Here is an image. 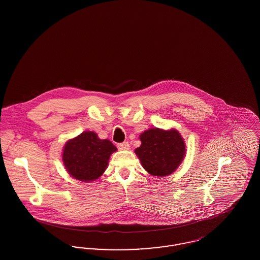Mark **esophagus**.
Returning a JSON list of instances; mask_svg holds the SVG:
<instances>
[{
    "label": "esophagus",
    "mask_w": 260,
    "mask_h": 260,
    "mask_svg": "<svg viewBox=\"0 0 260 260\" xmlns=\"http://www.w3.org/2000/svg\"><path fill=\"white\" fill-rule=\"evenodd\" d=\"M118 148L120 150H128L129 149V144L127 142H122L118 144Z\"/></svg>",
    "instance_id": "obj_1"
}]
</instances>
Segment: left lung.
<instances>
[{
  "instance_id": "obj_1",
  "label": "left lung",
  "mask_w": 260,
  "mask_h": 260,
  "mask_svg": "<svg viewBox=\"0 0 260 260\" xmlns=\"http://www.w3.org/2000/svg\"><path fill=\"white\" fill-rule=\"evenodd\" d=\"M141 146L136 149L142 167L155 176H167L180 165L185 154V143L175 131L151 128L140 136Z\"/></svg>"
}]
</instances>
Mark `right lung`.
Here are the masks:
<instances>
[{"mask_svg":"<svg viewBox=\"0 0 260 260\" xmlns=\"http://www.w3.org/2000/svg\"><path fill=\"white\" fill-rule=\"evenodd\" d=\"M115 151L117 148L110 140L99 139L93 132H85L65 144L62 159L69 174L87 182L104 173Z\"/></svg>","mask_w":260,"mask_h":260,"instance_id":"obj_1","label":"right lung"}]
</instances>
